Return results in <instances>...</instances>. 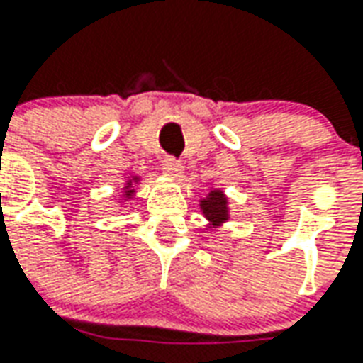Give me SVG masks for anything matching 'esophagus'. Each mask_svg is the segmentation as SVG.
I'll return each mask as SVG.
<instances>
[{"instance_id":"obj_1","label":"esophagus","mask_w":363,"mask_h":363,"mask_svg":"<svg viewBox=\"0 0 363 363\" xmlns=\"http://www.w3.org/2000/svg\"><path fill=\"white\" fill-rule=\"evenodd\" d=\"M163 171L171 177H181L182 163L179 162V160H175V157L167 156L165 160H163Z\"/></svg>"}]
</instances>
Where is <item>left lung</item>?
Masks as SVG:
<instances>
[{
    "label": "left lung",
    "mask_w": 363,
    "mask_h": 363,
    "mask_svg": "<svg viewBox=\"0 0 363 363\" xmlns=\"http://www.w3.org/2000/svg\"><path fill=\"white\" fill-rule=\"evenodd\" d=\"M200 207L207 220L211 223L209 228H217L220 226V223L228 220V200L220 190H211L209 196L200 201Z\"/></svg>",
    "instance_id": "obj_1"
}]
</instances>
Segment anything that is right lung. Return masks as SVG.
<instances>
[{"label":"right lung","instance_id":"obj_1","mask_svg":"<svg viewBox=\"0 0 363 363\" xmlns=\"http://www.w3.org/2000/svg\"><path fill=\"white\" fill-rule=\"evenodd\" d=\"M135 182H138V177H133V179H129V181H127L125 194H123V198H127V200H129V198L133 196V192H135V188H133V184H135Z\"/></svg>","mask_w":363,"mask_h":363}]
</instances>
